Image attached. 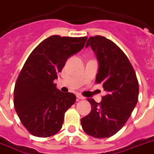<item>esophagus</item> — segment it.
I'll return each mask as SVG.
<instances>
[{"label": "esophagus", "mask_w": 154, "mask_h": 154, "mask_svg": "<svg viewBox=\"0 0 154 154\" xmlns=\"http://www.w3.org/2000/svg\"><path fill=\"white\" fill-rule=\"evenodd\" d=\"M77 100H84L85 98L83 97L82 95H81L80 94H77Z\"/></svg>", "instance_id": "esophagus-1"}]
</instances>
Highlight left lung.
<instances>
[{"mask_svg": "<svg viewBox=\"0 0 154 154\" xmlns=\"http://www.w3.org/2000/svg\"><path fill=\"white\" fill-rule=\"evenodd\" d=\"M99 61L95 82L101 83L107 94L100 103L87 99L91 111L81 119L82 129L94 138L111 137L126 124L137 103L139 82L136 74L123 51L111 40L91 36L86 42Z\"/></svg>", "mask_w": 154, "mask_h": 154, "instance_id": "left-lung-1", "label": "left lung"}]
</instances>
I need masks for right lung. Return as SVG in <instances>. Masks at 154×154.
I'll list each match as a JSON object with an SVG mask.
<instances>
[{
    "instance_id": "1",
    "label": "right lung",
    "mask_w": 154,
    "mask_h": 154,
    "mask_svg": "<svg viewBox=\"0 0 154 154\" xmlns=\"http://www.w3.org/2000/svg\"><path fill=\"white\" fill-rule=\"evenodd\" d=\"M87 37L54 35L34 49L17 78L14 105L26 129L36 137H50L62 128L64 113L76 101L72 93L54 83L69 57L82 50Z\"/></svg>"
}]
</instances>
